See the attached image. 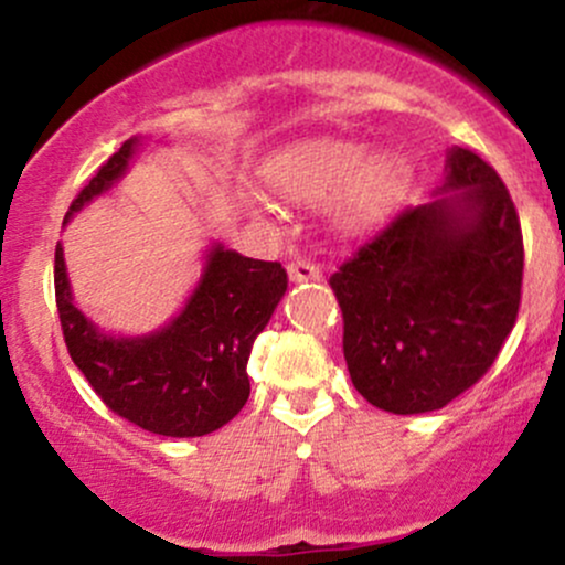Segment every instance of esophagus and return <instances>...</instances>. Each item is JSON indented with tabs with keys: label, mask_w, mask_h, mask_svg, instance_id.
I'll return each instance as SVG.
<instances>
[{
	"label": "esophagus",
	"mask_w": 565,
	"mask_h": 565,
	"mask_svg": "<svg viewBox=\"0 0 565 565\" xmlns=\"http://www.w3.org/2000/svg\"><path fill=\"white\" fill-rule=\"evenodd\" d=\"M289 278L295 284L300 281H321V268L310 260H295L289 263Z\"/></svg>",
	"instance_id": "obj_1"
}]
</instances>
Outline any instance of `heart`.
Returning <instances> with one entry per match:
<instances>
[{"instance_id":"b5f03b06","label":"heart","mask_w":565,"mask_h":565,"mask_svg":"<svg viewBox=\"0 0 565 565\" xmlns=\"http://www.w3.org/2000/svg\"><path fill=\"white\" fill-rule=\"evenodd\" d=\"M412 167L395 151L369 153L361 142L316 140L291 148L270 164V183L287 199L319 204L337 193L334 212L345 225L380 217L406 191Z\"/></svg>"}]
</instances>
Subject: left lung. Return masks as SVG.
Here are the masks:
<instances>
[{
	"label": "left lung",
	"instance_id": "8db88e82",
	"mask_svg": "<svg viewBox=\"0 0 565 565\" xmlns=\"http://www.w3.org/2000/svg\"><path fill=\"white\" fill-rule=\"evenodd\" d=\"M430 204L406 206L329 278L350 380L393 414L444 408L489 372L521 308L523 233L494 167L451 148Z\"/></svg>",
	"mask_w": 565,
	"mask_h": 565
}]
</instances>
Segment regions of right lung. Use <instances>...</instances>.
Here are the masks:
<instances>
[{"label":"right lung","mask_w":565,"mask_h":565,"mask_svg":"<svg viewBox=\"0 0 565 565\" xmlns=\"http://www.w3.org/2000/svg\"><path fill=\"white\" fill-rule=\"evenodd\" d=\"M127 140L71 201L66 223L127 172ZM281 263L215 246L178 319L146 337H108L71 297L63 246H55V302L68 355L114 414L148 433L196 438L231 423L249 398L246 361L287 291Z\"/></svg>","instance_id":"1"}]
</instances>
